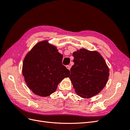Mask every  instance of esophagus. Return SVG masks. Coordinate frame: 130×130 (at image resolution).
Returning a JSON list of instances; mask_svg holds the SVG:
<instances>
[{
	"label": "esophagus",
	"instance_id": "34e87169",
	"mask_svg": "<svg viewBox=\"0 0 130 130\" xmlns=\"http://www.w3.org/2000/svg\"><path fill=\"white\" fill-rule=\"evenodd\" d=\"M66 68H67L68 70H70V68H71V66H69V65H67V66H66Z\"/></svg>",
	"mask_w": 130,
	"mask_h": 130
}]
</instances>
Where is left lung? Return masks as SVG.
<instances>
[{
    "label": "left lung",
    "mask_w": 130,
    "mask_h": 130,
    "mask_svg": "<svg viewBox=\"0 0 130 130\" xmlns=\"http://www.w3.org/2000/svg\"><path fill=\"white\" fill-rule=\"evenodd\" d=\"M74 64L69 78L78 95L89 98L100 93L107 84L109 69L101 55L96 51L81 49L73 53Z\"/></svg>",
    "instance_id": "8db88e82"
}]
</instances>
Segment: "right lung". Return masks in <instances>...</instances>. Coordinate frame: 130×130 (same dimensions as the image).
Masks as SVG:
<instances>
[{
    "label": "right lung",
    "mask_w": 130,
    "mask_h": 130,
    "mask_svg": "<svg viewBox=\"0 0 130 130\" xmlns=\"http://www.w3.org/2000/svg\"><path fill=\"white\" fill-rule=\"evenodd\" d=\"M62 58L56 47L47 41L38 43L27 54L22 73L27 87L34 93L49 96L55 92L63 78L69 76V70L62 64Z\"/></svg>",
    "instance_id": "1"
}]
</instances>
